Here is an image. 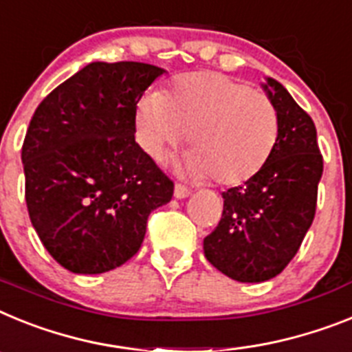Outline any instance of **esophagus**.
<instances>
[{
	"mask_svg": "<svg viewBox=\"0 0 352 352\" xmlns=\"http://www.w3.org/2000/svg\"><path fill=\"white\" fill-rule=\"evenodd\" d=\"M175 198H186L191 195V189L186 188L184 184H175V191H173Z\"/></svg>",
	"mask_w": 352,
	"mask_h": 352,
	"instance_id": "34e87169",
	"label": "esophagus"
}]
</instances>
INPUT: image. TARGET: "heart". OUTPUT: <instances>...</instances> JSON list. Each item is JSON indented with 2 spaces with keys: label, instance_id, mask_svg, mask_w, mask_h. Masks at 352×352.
Listing matches in <instances>:
<instances>
[{
  "label": "heart",
  "instance_id": "obj_1",
  "mask_svg": "<svg viewBox=\"0 0 352 352\" xmlns=\"http://www.w3.org/2000/svg\"><path fill=\"white\" fill-rule=\"evenodd\" d=\"M136 140L161 159L188 131L193 151L184 166L197 179L237 186L261 172L274 151L280 122L274 104L248 83L221 72H188L163 94H146L134 113Z\"/></svg>",
  "mask_w": 352,
  "mask_h": 352
}]
</instances>
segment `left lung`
I'll return each instance as SVG.
<instances>
[{
    "label": "left lung",
    "instance_id": "8db88e82",
    "mask_svg": "<svg viewBox=\"0 0 352 352\" xmlns=\"http://www.w3.org/2000/svg\"><path fill=\"white\" fill-rule=\"evenodd\" d=\"M280 133L274 151L253 179L223 191L218 227L204 239V253L232 280L256 283L287 267L310 228L322 175L316 124L274 79L264 85Z\"/></svg>",
    "mask_w": 352,
    "mask_h": 352
}]
</instances>
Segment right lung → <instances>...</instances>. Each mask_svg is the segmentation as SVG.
<instances>
[{"mask_svg": "<svg viewBox=\"0 0 352 352\" xmlns=\"http://www.w3.org/2000/svg\"><path fill=\"white\" fill-rule=\"evenodd\" d=\"M140 62H94L58 85L33 113L23 143L26 206L54 261L78 274L136 255L148 214L173 182L134 142L143 91L163 74Z\"/></svg>", "mask_w": 352, "mask_h": 352, "instance_id": "1", "label": "right lung"}]
</instances>
